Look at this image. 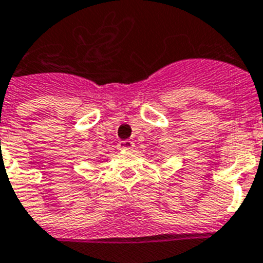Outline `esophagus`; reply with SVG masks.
<instances>
[{
    "label": "esophagus",
    "mask_w": 263,
    "mask_h": 263,
    "mask_svg": "<svg viewBox=\"0 0 263 263\" xmlns=\"http://www.w3.org/2000/svg\"><path fill=\"white\" fill-rule=\"evenodd\" d=\"M133 147H134L133 141L123 140L118 142V149H121V151H130V149H133Z\"/></svg>",
    "instance_id": "esophagus-1"
}]
</instances>
